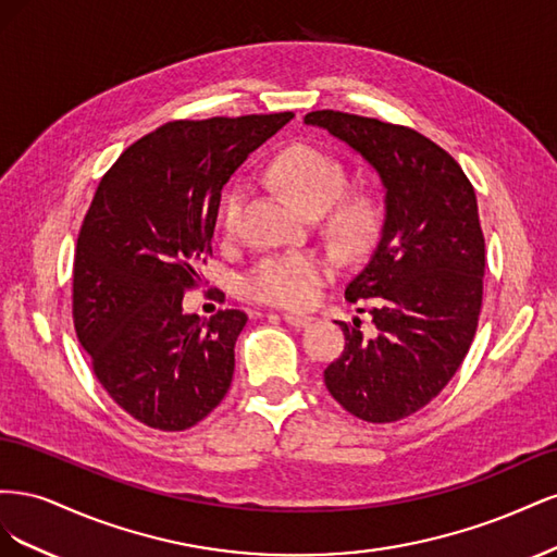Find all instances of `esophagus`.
<instances>
[{
    "instance_id": "obj_1",
    "label": "esophagus",
    "mask_w": 557,
    "mask_h": 557,
    "mask_svg": "<svg viewBox=\"0 0 557 557\" xmlns=\"http://www.w3.org/2000/svg\"><path fill=\"white\" fill-rule=\"evenodd\" d=\"M283 320L290 327H307L311 323V315H305V313H283Z\"/></svg>"
}]
</instances>
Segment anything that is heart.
I'll list each match as a JSON object with an SVG mask.
<instances>
[{"label": "heart", "mask_w": 557, "mask_h": 557, "mask_svg": "<svg viewBox=\"0 0 557 557\" xmlns=\"http://www.w3.org/2000/svg\"><path fill=\"white\" fill-rule=\"evenodd\" d=\"M269 178L288 195L299 209L309 213L325 211L332 201L344 190V170L334 158L313 146H290L269 164ZM246 205L244 185H232L223 197L221 207V227L227 234L239 230L242 213ZM376 225L374 207L364 197L344 199L332 211L330 230L332 237L344 248L356 250L372 237ZM332 274V264L325 256L313 250L305 252H285L262 260L252 269L246 288L248 293L264 301V305L301 309L309 307L315 299L320 285Z\"/></svg>", "instance_id": "heart-1"}]
</instances>
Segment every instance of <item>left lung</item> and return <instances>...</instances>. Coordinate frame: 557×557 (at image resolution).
Segmentation results:
<instances>
[{
  "label": "left lung",
  "mask_w": 557,
  "mask_h": 557,
  "mask_svg": "<svg viewBox=\"0 0 557 557\" xmlns=\"http://www.w3.org/2000/svg\"><path fill=\"white\" fill-rule=\"evenodd\" d=\"M305 123L356 150L381 181L379 242L346 285L348 301L369 305L376 332L364 334L360 318L339 323L346 344L325 385L360 420L395 423L444 391L474 339L485 269L476 193L416 129L330 109Z\"/></svg>",
  "instance_id": "obj_1"
}]
</instances>
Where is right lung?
Masks as SVG:
<instances>
[{
  "mask_svg": "<svg viewBox=\"0 0 557 557\" xmlns=\"http://www.w3.org/2000/svg\"><path fill=\"white\" fill-rule=\"evenodd\" d=\"M295 113L176 121L146 134L99 181L74 260V325L111 399L181 432L230 391L237 309L183 311L211 252L221 190Z\"/></svg>",
  "mask_w": 557,
  "mask_h": 557,
  "instance_id": "1",
  "label": "right lung"
}]
</instances>
